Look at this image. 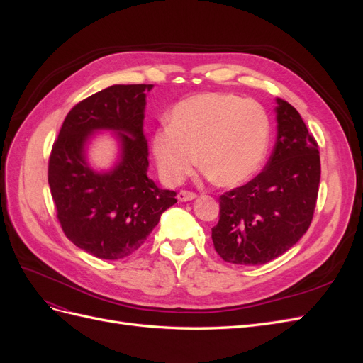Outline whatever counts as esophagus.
Instances as JSON below:
<instances>
[{
	"instance_id": "obj_1",
	"label": "esophagus",
	"mask_w": 363,
	"mask_h": 363,
	"mask_svg": "<svg viewBox=\"0 0 363 363\" xmlns=\"http://www.w3.org/2000/svg\"><path fill=\"white\" fill-rule=\"evenodd\" d=\"M196 196V194L195 192H191V191H180L179 194H177V199H179V201H191V200H194Z\"/></svg>"
}]
</instances>
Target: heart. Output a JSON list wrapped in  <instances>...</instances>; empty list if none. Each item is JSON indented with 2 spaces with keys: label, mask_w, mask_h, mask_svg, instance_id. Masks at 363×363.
Listing matches in <instances>:
<instances>
[{
  "label": "heart",
  "mask_w": 363,
  "mask_h": 363,
  "mask_svg": "<svg viewBox=\"0 0 363 363\" xmlns=\"http://www.w3.org/2000/svg\"><path fill=\"white\" fill-rule=\"evenodd\" d=\"M271 125L263 107L232 94L207 92L172 108L169 125L151 139L162 179L182 183L199 159L206 177L219 186L248 180L267 157Z\"/></svg>",
  "instance_id": "obj_1"
}]
</instances>
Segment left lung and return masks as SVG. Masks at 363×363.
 <instances>
[{"instance_id":"left-lung-1","label":"left lung","mask_w":363,"mask_h":363,"mask_svg":"<svg viewBox=\"0 0 363 363\" xmlns=\"http://www.w3.org/2000/svg\"><path fill=\"white\" fill-rule=\"evenodd\" d=\"M276 101L277 139L265 169L219 196L213 247L236 265H263L281 256L307 232L315 212L320 150L296 108Z\"/></svg>"}]
</instances>
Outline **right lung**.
Wrapping results in <instances>:
<instances>
[{
    "mask_svg": "<svg viewBox=\"0 0 363 363\" xmlns=\"http://www.w3.org/2000/svg\"><path fill=\"white\" fill-rule=\"evenodd\" d=\"M152 84H115L84 98L65 118L48 160V184L63 233L98 259L133 255L177 203L174 191L147 177L144 136L145 91ZM95 129H113L121 139V159L108 173H95L84 145Z\"/></svg>",
    "mask_w": 363,
    "mask_h": 363,
    "instance_id": "right-lung-1",
    "label": "right lung"
}]
</instances>
